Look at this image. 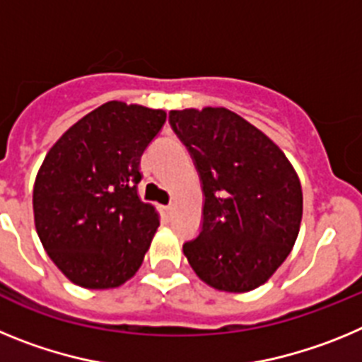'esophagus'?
<instances>
[{
    "label": "esophagus",
    "mask_w": 362,
    "mask_h": 362,
    "mask_svg": "<svg viewBox=\"0 0 362 362\" xmlns=\"http://www.w3.org/2000/svg\"><path fill=\"white\" fill-rule=\"evenodd\" d=\"M159 212H161V216L165 217V219H168V217L172 216V206H168V204H161V206H159Z\"/></svg>",
    "instance_id": "obj_1"
}]
</instances>
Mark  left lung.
I'll return each instance as SVG.
<instances>
[{
	"instance_id": "obj_1",
	"label": "left lung",
	"mask_w": 362,
	"mask_h": 362,
	"mask_svg": "<svg viewBox=\"0 0 362 362\" xmlns=\"http://www.w3.org/2000/svg\"><path fill=\"white\" fill-rule=\"evenodd\" d=\"M172 130L190 152L203 187V223L183 245L188 263L223 292L267 283L292 252L303 190L279 146L235 112L170 110Z\"/></svg>"
}]
</instances>
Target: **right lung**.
I'll list each match as a JSON object with an SVG mask.
<instances>
[{"instance_id":"1","label":"right lung","mask_w":362,"mask_h":362,"mask_svg":"<svg viewBox=\"0 0 362 362\" xmlns=\"http://www.w3.org/2000/svg\"><path fill=\"white\" fill-rule=\"evenodd\" d=\"M165 121V110L108 101L47 153L34 183V221L74 284L116 288L141 267L159 217L137 196L139 163Z\"/></svg>"}]
</instances>
